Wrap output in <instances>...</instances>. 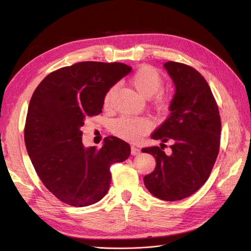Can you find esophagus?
<instances>
[{"instance_id": "obj_1", "label": "esophagus", "mask_w": 251, "mask_h": 251, "mask_svg": "<svg viewBox=\"0 0 251 251\" xmlns=\"http://www.w3.org/2000/svg\"><path fill=\"white\" fill-rule=\"evenodd\" d=\"M140 149H138L137 147H131V155H139L140 154Z\"/></svg>"}]
</instances>
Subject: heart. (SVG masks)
<instances>
[{
    "label": "heart",
    "instance_id": "heart-1",
    "mask_svg": "<svg viewBox=\"0 0 251 251\" xmlns=\"http://www.w3.org/2000/svg\"><path fill=\"white\" fill-rule=\"evenodd\" d=\"M131 84L142 97L150 98L161 90L163 86V78L155 68L151 66H142L138 69L132 76ZM114 90L115 87H112L105 94L103 99L104 106L110 104ZM158 104L162 108H165L167 105V101L162 99L159 100ZM150 128L151 122L147 117L122 116L113 124L114 134L128 141H137L143 135H146Z\"/></svg>",
    "mask_w": 251,
    "mask_h": 251
}]
</instances>
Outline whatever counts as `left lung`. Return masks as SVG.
I'll use <instances>...</instances> for the list:
<instances>
[{
    "instance_id": "1",
    "label": "left lung",
    "mask_w": 251,
    "mask_h": 251,
    "mask_svg": "<svg viewBox=\"0 0 251 251\" xmlns=\"http://www.w3.org/2000/svg\"><path fill=\"white\" fill-rule=\"evenodd\" d=\"M164 68L175 95L169 116L151 138L161 140V146L172 141V154L167 155L162 147L142 149L156 161L143 182L153 196L175 201L195 193L209 177L219 153L221 121L214 95L200 72L175 61L165 62Z\"/></svg>"
}]
</instances>
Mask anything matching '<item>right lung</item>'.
Segmentation results:
<instances>
[{
  "label": "right lung",
  "mask_w": 251,
  "mask_h": 251,
  "mask_svg": "<svg viewBox=\"0 0 251 251\" xmlns=\"http://www.w3.org/2000/svg\"><path fill=\"white\" fill-rule=\"evenodd\" d=\"M131 72L124 63L84 61L49 74L34 90L25 143L35 172L58 200L74 207L99 201L111 183L112 164L124 162L130 147L113 136L101 149L85 148L81 127L102 112L109 89Z\"/></svg>",
  "instance_id": "obj_1"
}]
</instances>
